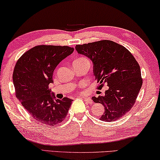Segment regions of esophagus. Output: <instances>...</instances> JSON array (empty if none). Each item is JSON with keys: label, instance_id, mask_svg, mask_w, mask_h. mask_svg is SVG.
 <instances>
[{"label": "esophagus", "instance_id": "esophagus-1", "mask_svg": "<svg viewBox=\"0 0 160 160\" xmlns=\"http://www.w3.org/2000/svg\"><path fill=\"white\" fill-rule=\"evenodd\" d=\"M82 99L84 100V101L86 102L88 104H90L92 103V100L91 98H86V97H82Z\"/></svg>", "mask_w": 160, "mask_h": 160}]
</instances>
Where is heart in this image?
Instances as JSON below:
<instances>
[{"label": "heart", "mask_w": 160, "mask_h": 160, "mask_svg": "<svg viewBox=\"0 0 160 160\" xmlns=\"http://www.w3.org/2000/svg\"><path fill=\"white\" fill-rule=\"evenodd\" d=\"M85 60H88L84 57H80V58H78L77 59H75V61H74V62H82V61H85Z\"/></svg>", "instance_id": "b5f03b06"}]
</instances>
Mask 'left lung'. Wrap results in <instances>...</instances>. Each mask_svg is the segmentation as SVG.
<instances>
[{
    "mask_svg": "<svg viewBox=\"0 0 160 160\" xmlns=\"http://www.w3.org/2000/svg\"><path fill=\"white\" fill-rule=\"evenodd\" d=\"M75 49L92 62L99 82L98 89L104 85L108 87L103 96L92 98L105 108L100 119L108 122L122 117L134 105L142 85L140 67L134 57L122 45L110 40L78 44Z\"/></svg>",
    "mask_w": 160,
    "mask_h": 160,
    "instance_id": "1",
    "label": "left lung"
}]
</instances>
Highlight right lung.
Listing matches in <instances>:
<instances>
[{
  "label": "right lung",
  "instance_id": "add662e5",
  "mask_svg": "<svg viewBox=\"0 0 160 160\" xmlns=\"http://www.w3.org/2000/svg\"><path fill=\"white\" fill-rule=\"evenodd\" d=\"M72 47L39 45L18 59L13 73L16 96L26 110L40 123L55 126L65 121L72 100L56 99L49 84L60 62L70 55Z\"/></svg>",
  "mask_w": 160,
  "mask_h": 160
}]
</instances>
